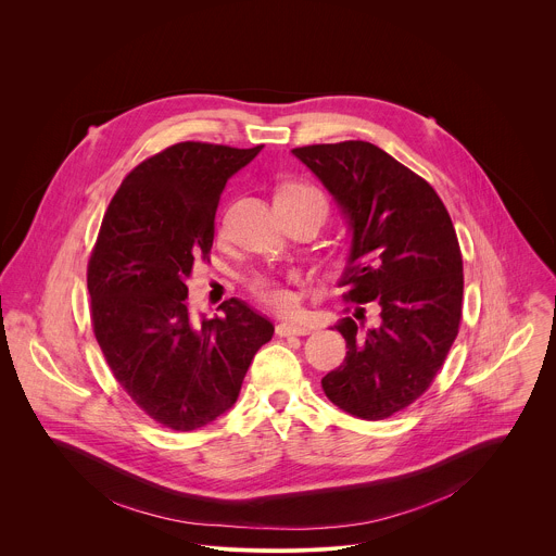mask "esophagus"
Wrapping results in <instances>:
<instances>
[{
	"label": "esophagus",
	"mask_w": 556,
	"mask_h": 556,
	"mask_svg": "<svg viewBox=\"0 0 556 556\" xmlns=\"http://www.w3.org/2000/svg\"><path fill=\"white\" fill-rule=\"evenodd\" d=\"M277 334L279 337H305V334H309V328L296 326V324H279Z\"/></svg>",
	"instance_id": "esophagus-1"
}]
</instances>
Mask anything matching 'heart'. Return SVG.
<instances>
[{
    "mask_svg": "<svg viewBox=\"0 0 556 556\" xmlns=\"http://www.w3.org/2000/svg\"><path fill=\"white\" fill-rule=\"evenodd\" d=\"M307 198L321 200L326 204L321 193L307 185H286L277 193V200H307ZM251 290L260 301H264L266 305H273L277 309L288 312L296 305V294L292 290V281H281L270 275H257L251 279Z\"/></svg>",
    "mask_w": 556,
    "mask_h": 556,
    "instance_id": "heart-1",
    "label": "heart"
}]
</instances>
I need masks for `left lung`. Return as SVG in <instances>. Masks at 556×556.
Returning <instances> with one entry per match:
<instances>
[{
	"instance_id": "left-lung-1",
	"label": "left lung",
	"mask_w": 556,
	"mask_h": 556,
	"mask_svg": "<svg viewBox=\"0 0 556 556\" xmlns=\"http://www.w3.org/2000/svg\"><path fill=\"white\" fill-rule=\"evenodd\" d=\"M292 153L330 191L352 247L341 286L365 307L334 328L348 343L324 376L328 399L350 416L384 420L409 407L440 371L462 319V253L433 187L365 140L296 147Z\"/></svg>"
}]
</instances>
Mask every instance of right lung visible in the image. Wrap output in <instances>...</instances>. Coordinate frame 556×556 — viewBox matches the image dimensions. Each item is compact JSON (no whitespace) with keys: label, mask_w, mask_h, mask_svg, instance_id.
Instances as JSON below:
<instances>
[{"label":"right lung","mask_w":556,"mask_h":556,"mask_svg":"<svg viewBox=\"0 0 556 556\" xmlns=\"http://www.w3.org/2000/svg\"><path fill=\"white\" fill-rule=\"evenodd\" d=\"M178 142L147 157L112 198L88 264L92 326L129 399L155 422L193 431L228 412L275 326L240 299L195 316L187 279L213 247L230 176L262 151Z\"/></svg>","instance_id":"right-lung-1"}]
</instances>
